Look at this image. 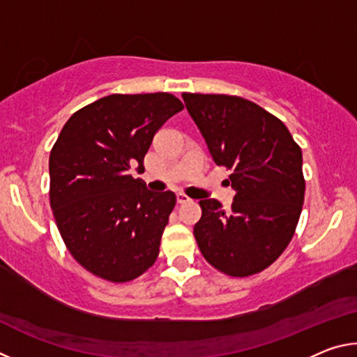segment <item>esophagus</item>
Listing matches in <instances>:
<instances>
[{
    "mask_svg": "<svg viewBox=\"0 0 357 357\" xmlns=\"http://www.w3.org/2000/svg\"><path fill=\"white\" fill-rule=\"evenodd\" d=\"M176 200H178V203L179 204H183V203H187V202H190V198L185 195V193H183V192H179L178 195H176Z\"/></svg>",
    "mask_w": 357,
    "mask_h": 357,
    "instance_id": "esophagus-1",
    "label": "esophagus"
}]
</instances>
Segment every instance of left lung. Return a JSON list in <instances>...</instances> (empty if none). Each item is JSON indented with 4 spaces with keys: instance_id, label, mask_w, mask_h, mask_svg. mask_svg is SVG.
I'll return each mask as SVG.
<instances>
[{
    "instance_id": "1",
    "label": "left lung",
    "mask_w": 357,
    "mask_h": 357,
    "mask_svg": "<svg viewBox=\"0 0 357 357\" xmlns=\"http://www.w3.org/2000/svg\"><path fill=\"white\" fill-rule=\"evenodd\" d=\"M187 112L236 192L229 211L200 200L193 236L206 261L229 277L269 268L298 227L305 179L302 151L287 126L253 102L228 94L184 93Z\"/></svg>"
}]
</instances>
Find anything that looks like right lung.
I'll use <instances>...</instances> for the list:
<instances>
[{
  "label": "right lung",
  "instance_id": "1",
  "mask_svg": "<svg viewBox=\"0 0 357 357\" xmlns=\"http://www.w3.org/2000/svg\"><path fill=\"white\" fill-rule=\"evenodd\" d=\"M183 108L170 93L105 96L72 114L53 144L56 227L75 261L99 279L130 282L159 257L176 195L148 190L129 170H144L157 130Z\"/></svg>",
  "mask_w": 357,
  "mask_h": 357
}]
</instances>
